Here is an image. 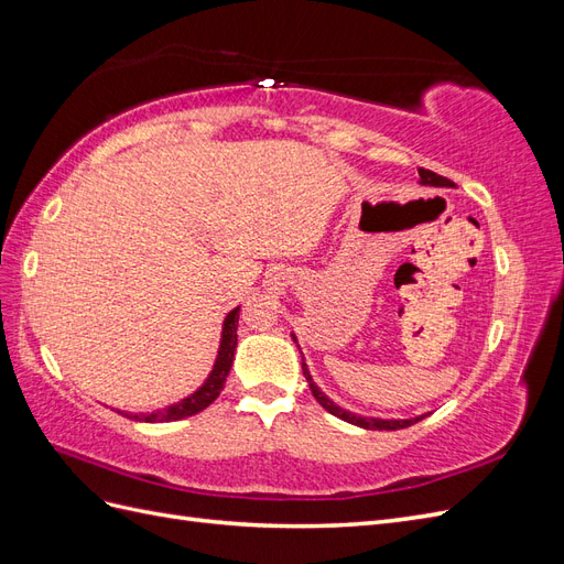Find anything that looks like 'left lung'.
I'll use <instances>...</instances> for the list:
<instances>
[{"mask_svg":"<svg viewBox=\"0 0 564 564\" xmlns=\"http://www.w3.org/2000/svg\"><path fill=\"white\" fill-rule=\"evenodd\" d=\"M419 176H421V183H423V185H452L449 178L431 172V169H419ZM301 367H303L305 381H308V386H311V390H313V398H315L324 409H327L329 414H334V416H338V419H344V421H348V423H352V425H360V429H367V431H400V429H409V425H414L416 421L423 419V416H416V419H404V421H383V419H367V416L350 414V412H346V409H340L338 404H334V402H332L327 395H324V392L315 386V381H313V377H311L308 367H305V362H301Z\"/></svg>","mask_w":564,"mask_h":564,"instance_id":"left-lung-1","label":"left lung"}]
</instances>
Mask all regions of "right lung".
Wrapping results in <instances>:
<instances>
[{
  "mask_svg": "<svg viewBox=\"0 0 564 564\" xmlns=\"http://www.w3.org/2000/svg\"><path fill=\"white\" fill-rule=\"evenodd\" d=\"M237 322H240V308L228 313V317L224 322V336H220L216 365L209 373V379L204 381V386L199 390H195L191 398H185L166 409H158V412H150V414H124V412H119V414L127 419H133V421L164 423V421H181L185 416H195L202 412V409H207L220 395V390H224L226 379H228V371L232 367V357H235V348H237Z\"/></svg>",
  "mask_w": 564,
  "mask_h": 564,
  "instance_id": "right-lung-1",
  "label": "right lung"
}]
</instances>
